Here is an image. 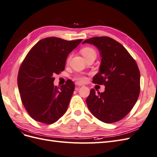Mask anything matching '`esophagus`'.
<instances>
[{"label":"esophagus","instance_id":"obj_1","mask_svg":"<svg viewBox=\"0 0 157 157\" xmlns=\"http://www.w3.org/2000/svg\"><path fill=\"white\" fill-rule=\"evenodd\" d=\"M75 84L77 85V86H83V84H80V83L78 82H75Z\"/></svg>","mask_w":157,"mask_h":157}]
</instances>
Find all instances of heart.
<instances>
[{
    "instance_id": "b5f03b06",
    "label": "heart",
    "mask_w": 157,
    "mask_h": 157,
    "mask_svg": "<svg viewBox=\"0 0 157 157\" xmlns=\"http://www.w3.org/2000/svg\"><path fill=\"white\" fill-rule=\"evenodd\" d=\"M80 52H81L82 55L84 56V58L86 59L88 57L92 56V55H96V52L93 48H90V47H85V48H82L81 50H80ZM70 60V57L67 59V62H69ZM78 80H79L80 82H85L86 80V78L84 77V76H77L76 77Z\"/></svg>"
}]
</instances>
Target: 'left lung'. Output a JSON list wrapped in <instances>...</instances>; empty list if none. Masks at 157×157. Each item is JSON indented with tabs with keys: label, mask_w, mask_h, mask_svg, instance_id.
<instances>
[{
	"label": "left lung",
	"mask_w": 157,
	"mask_h": 157,
	"mask_svg": "<svg viewBox=\"0 0 157 157\" xmlns=\"http://www.w3.org/2000/svg\"><path fill=\"white\" fill-rule=\"evenodd\" d=\"M93 44L101 58L99 73L93 82L103 84V92L94 88L86 98L90 111L105 123L119 121L126 116L138 99L140 73L135 60L119 42L108 36H95L82 44Z\"/></svg>",
	"instance_id": "obj_1"
}]
</instances>
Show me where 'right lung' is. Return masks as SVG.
I'll return each mask as SVG.
<instances>
[{"label": "right lung", "mask_w": 157, "mask_h": 157, "mask_svg": "<svg viewBox=\"0 0 157 157\" xmlns=\"http://www.w3.org/2000/svg\"><path fill=\"white\" fill-rule=\"evenodd\" d=\"M82 41L45 38L33 47L23 60L17 76L18 89L23 105L36 121L53 124L67 111L75 84L67 80L58 90L54 85V75L64 70L70 52Z\"/></svg>", "instance_id": "obj_1"}]
</instances>
